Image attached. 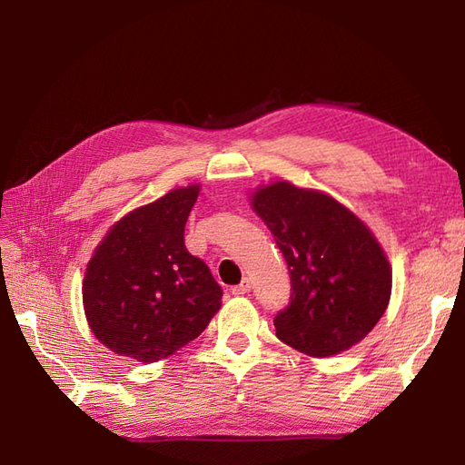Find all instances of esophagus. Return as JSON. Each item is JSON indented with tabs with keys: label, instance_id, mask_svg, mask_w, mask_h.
Here are the masks:
<instances>
[{
	"label": "esophagus",
	"instance_id": "1",
	"mask_svg": "<svg viewBox=\"0 0 465 465\" xmlns=\"http://www.w3.org/2000/svg\"><path fill=\"white\" fill-rule=\"evenodd\" d=\"M250 292V281L244 277L241 283H238L236 287H232V294H236V297H241V294H246Z\"/></svg>",
	"mask_w": 465,
	"mask_h": 465
}]
</instances>
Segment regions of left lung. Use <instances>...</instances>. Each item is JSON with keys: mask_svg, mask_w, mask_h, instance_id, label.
<instances>
[{"mask_svg": "<svg viewBox=\"0 0 465 465\" xmlns=\"http://www.w3.org/2000/svg\"><path fill=\"white\" fill-rule=\"evenodd\" d=\"M250 205L291 273V302L273 320L279 340L311 357L364 340L391 294V267L372 231L330 193L287 180L256 188Z\"/></svg>", "mask_w": 465, "mask_h": 465, "instance_id": "left-lung-1", "label": "left lung"}]
</instances>
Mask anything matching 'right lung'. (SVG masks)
I'll use <instances>...</instances> for the list:
<instances>
[{
    "instance_id": "obj_1",
    "label": "right lung",
    "mask_w": 465,
    "mask_h": 465,
    "mask_svg": "<svg viewBox=\"0 0 465 465\" xmlns=\"http://www.w3.org/2000/svg\"><path fill=\"white\" fill-rule=\"evenodd\" d=\"M200 184L176 188L116 221L87 263L83 308L94 337L116 355L157 362L193 341L223 291L184 244Z\"/></svg>"
}]
</instances>
